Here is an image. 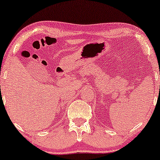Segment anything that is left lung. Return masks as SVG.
Here are the masks:
<instances>
[{"label": "left lung", "instance_id": "obj_1", "mask_svg": "<svg viewBox=\"0 0 160 160\" xmlns=\"http://www.w3.org/2000/svg\"><path fill=\"white\" fill-rule=\"evenodd\" d=\"M159 74H160V73H159Z\"/></svg>", "mask_w": 160, "mask_h": 160}]
</instances>
